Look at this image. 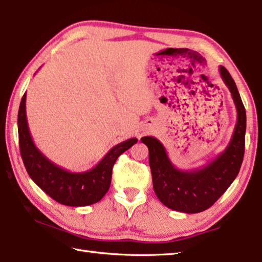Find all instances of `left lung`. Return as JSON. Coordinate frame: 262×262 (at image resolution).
<instances>
[{
	"label": "left lung",
	"instance_id": "left-lung-1",
	"mask_svg": "<svg viewBox=\"0 0 262 262\" xmlns=\"http://www.w3.org/2000/svg\"><path fill=\"white\" fill-rule=\"evenodd\" d=\"M220 74L237 108L233 134L223 152L202 167L179 170L157 139L152 136L141 139L149 149L155 193L159 201L172 210L195 214L208 209L229 188L241 170L245 151L246 111L231 75L223 66L220 67Z\"/></svg>",
	"mask_w": 262,
	"mask_h": 262
}]
</instances>
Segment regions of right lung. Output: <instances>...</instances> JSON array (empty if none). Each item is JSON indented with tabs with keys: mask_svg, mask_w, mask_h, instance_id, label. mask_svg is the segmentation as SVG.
Masks as SVG:
<instances>
[{
	"mask_svg": "<svg viewBox=\"0 0 262 262\" xmlns=\"http://www.w3.org/2000/svg\"><path fill=\"white\" fill-rule=\"evenodd\" d=\"M18 137L21 159L31 179L56 202L69 207L90 206L100 201L110 188L115 161L137 142L133 137L117 144L91 170L67 171L35 147L26 119V94L18 111Z\"/></svg>",
	"mask_w": 262,
	"mask_h": 262,
	"instance_id": "right-lung-1",
	"label": "right lung"
}]
</instances>
